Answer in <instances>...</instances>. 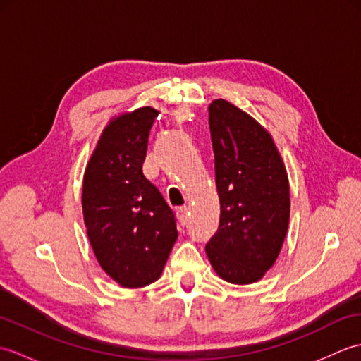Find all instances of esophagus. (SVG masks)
Instances as JSON below:
<instances>
[{
	"label": "esophagus",
	"instance_id": "1",
	"mask_svg": "<svg viewBox=\"0 0 361 361\" xmlns=\"http://www.w3.org/2000/svg\"><path fill=\"white\" fill-rule=\"evenodd\" d=\"M189 208L188 206H181V208H178L176 209V217H178V220H180V224L185 226L186 224H188V220H189Z\"/></svg>",
	"mask_w": 361,
	"mask_h": 361
}]
</instances>
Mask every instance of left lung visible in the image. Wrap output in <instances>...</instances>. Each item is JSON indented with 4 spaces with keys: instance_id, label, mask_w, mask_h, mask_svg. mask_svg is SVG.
I'll use <instances>...</instances> for the list:
<instances>
[{
    "instance_id": "1",
    "label": "left lung",
    "mask_w": 361,
    "mask_h": 361,
    "mask_svg": "<svg viewBox=\"0 0 361 361\" xmlns=\"http://www.w3.org/2000/svg\"><path fill=\"white\" fill-rule=\"evenodd\" d=\"M220 198L206 255L221 279L251 283L278 259L290 217V188L278 149L257 122L224 99L209 105Z\"/></svg>"
}]
</instances>
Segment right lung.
<instances>
[{
    "label": "right lung",
    "mask_w": 361,
    "mask_h": 361,
    "mask_svg": "<svg viewBox=\"0 0 361 361\" xmlns=\"http://www.w3.org/2000/svg\"><path fill=\"white\" fill-rule=\"evenodd\" d=\"M158 111L142 106L111 121L83 176L82 208L91 247L122 287L155 282L178 237L173 211L142 163Z\"/></svg>",
    "instance_id": "obj_1"
}]
</instances>
